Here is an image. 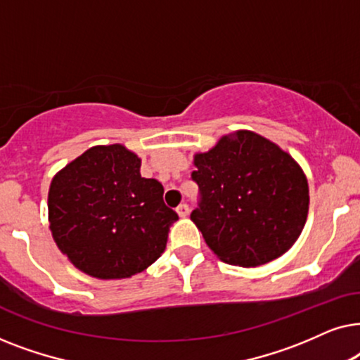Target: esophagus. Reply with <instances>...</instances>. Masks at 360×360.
I'll use <instances>...</instances> for the list:
<instances>
[{"label": "esophagus", "instance_id": "obj_1", "mask_svg": "<svg viewBox=\"0 0 360 360\" xmlns=\"http://www.w3.org/2000/svg\"><path fill=\"white\" fill-rule=\"evenodd\" d=\"M176 213H179V216L180 218H185V216H188V213H190V208H188V205H180L179 208H176Z\"/></svg>", "mask_w": 360, "mask_h": 360}]
</instances>
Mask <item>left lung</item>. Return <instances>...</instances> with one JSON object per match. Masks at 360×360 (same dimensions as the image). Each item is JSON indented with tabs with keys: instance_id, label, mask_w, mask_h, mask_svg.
<instances>
[{
	"instance_id": "1",
	"label": "left lung",
	"mask_w": 360,
	"mask_h": 360,
	"mask_svg": "<svg viewBox=\"0 0 360 360\" xmlns=\"http://www.w3.org/2000/svg\"><path fill=\"white\" fill-rule=\"evenodd\" d=\"M200 208L191 221L216 257L257 267L283 255L302 234L309 190L302 167L288 152L254 131L219 137L193 155Z\"/></svg>"
}]
</instances>
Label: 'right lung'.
I'll use <instances>...</instances> for the list:
<instances>
[{"mask_svg":"<svg viewBox=\"0 0 360 360\" xmlns=\"http://www.w3.org/2000/svg\"><path fill=\"white\" fill-rule=\"evenodd\" d=\"M162 195L160 181L141 176V159L126 146L90 147L53 175L49 228L83 274L129 278L160 257L179 219Z\"/></svg>","mask_w":360,"mask_h":360,"instance_id":"obj_1","label":"right lung"}]
</instances>
